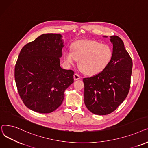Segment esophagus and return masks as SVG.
I'll return each mask as SVG.
<instances>
[{
  "label": "esophagus",
  "mask_w": 148,
  "mask_h": 148,
  "mask_svg": "<svg viewBox=\"0 0 148 148\" xmlns=\"http://www.w3.org/2000/svg\"><path fill=\"white\" fill-rule=\"evenodd\" d=\"M73 78H74V80H75V81L78 80V79H79L81 78V76H80L78 74L75 73V74H74V75H73Z\"/></svg>",
  "instance_id": "34e87169"
}]
</instances>
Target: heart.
<instances>
[{
  "mask_svg": "<svg viewBox=\"0 0 148 148\" xmlns=\"http://www.w3.org/2000/svg\"><path fill=\"white\" fill-rule=\"evenodd\" d=\"M113 52L108 45L101 44L94 40H83L72 43L71 51L64 52L67 63L72 64L78 61L81 71L88 75H97L107 67L110 63Z\"/></svg>",
  "mask_w": 148,
  "mask_h": 148,
  "instance_id": "heart-1",
  "label": "heart"
}]
</instances>
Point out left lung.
<instances>
[{"instance_id":"8db88e82","label":"left lung","mask_w":148,"mask_h":148,"mask_svg":"<svg viewBox=\"0 0 148 148\" xmlns=\"http://www.w3.org/2000/svg\"><path fill=\"white\" fill-rule=\"evenodd\" d=\"M110 41L113 55L109 65L101 73L83 79L84 103L97 115L114 111L125 99L130 88L132 59L120 37L111 36Z\"/></svg>"}]
</instances>
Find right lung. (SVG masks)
<instances>
[{
    "instance_id": "1",
    "label": "right lung",
    "mask_w": 148,
    "mask_h": 148,
    "mask_svg": "<svg viewBox=\"0 0 148 148\" xmlns=\"http://www.w3.org/2000/svg\"><path fill=\"white\" fill-rule=\"evenodd\" d=\"M64 42L60 34H42L21 50L15 66L18 94L26 106L39 113L58 108L74 72L60 67Z\"/></svg>"
}]
</instances>
